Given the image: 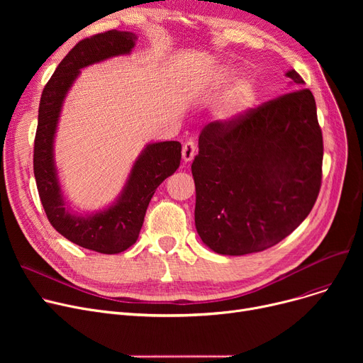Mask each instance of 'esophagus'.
Wrapping results in <instances>:
<instances>
[{"mask_svg": "<svg viewBox=\"0 0 363 363\" xmlns=\"http://www.w3.org/2000/svg\"><path fill=\"white\" fill-rule=\"evenodd\" d=\"M196 152H197V148H196V144H194V143H191V141L185 143L184 147H182V160H184L185 163H189V162H191V160L194 159Z\"/></svg>", "mask_w": 363, "mask_h": 363, "instance_id": "esophagus-1", "label": "esophagus"}]
</instances>
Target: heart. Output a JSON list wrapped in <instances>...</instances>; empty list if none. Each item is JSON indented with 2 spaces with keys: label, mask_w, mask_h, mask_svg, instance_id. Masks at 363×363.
I'll list each match as a JSON object with an SVG mask.
<instances>
[{
  "label": "heart",
  "mask_w": 363,
  "mask_h": 363,
  "mask_svg": "<svg viewBox=\"0 0 363 363\" xmlns=\"http://www.w3.org/2000/svg\"><path fill=\"white\" fill-rule=\"evenodd\" d=\"M233 73H234L233 69H225L220 73V78L230 79ZM255 99H256V89L252 81L242 79L237 82L231 89V92L228 94V97L220 104L218 110L219 118L225 122H231L237 119L247 108L252 107V104L255 103Z\"/></svg>",
  "instance_id": "obj_1"
}]
</instances>
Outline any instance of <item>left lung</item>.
Listing matches in <instances>:
<instances>
[{"label": "left lung", "mask_w": 363, "mask_h": 363, "mask_svg": "<svg viewBox=\"0 0 363 363\" xmlns=\"http://www.w3.org/2000/svg\"><path fill=\"white\" fill-rule=\"evenodd\" d=\"M296 86L304 81L285 73ZM323 144L316 103L296 89L200 133L191 172L196 228L219 255L263 252L289 237L318 199Z\"/></svg>", "instance_id": "obj_1"}]
</instances>
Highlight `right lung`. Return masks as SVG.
Here are the masks:
<instances>
[{
	"label": "right lung",
	"instance_id": "add662e5",
	"mask_svg": "<svg viewBox=\"0 0 363 363\" xmlns=\"http://www.w3.org/2000/svg\"><path fill=\"white\" fill-rule=\"evenodd\" d=\"M138 36L126 30H108L76 44L57 66L45 85L33 148V174L45 215L57 233L84 249L103 253H122L135 244L148 203L157 186L179 167L181 144L163 141L147 144L132 164L119 196L101 211L78 213L66 200L54 159V141L67 92L81 69L129 55Z\"/></svg>",
	"mask_w": 363,
	"mask_h": 363
}]
</instances>
